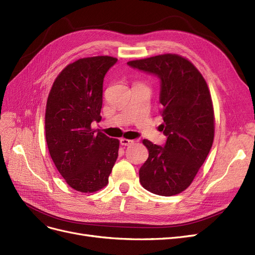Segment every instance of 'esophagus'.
Listing matches in <instances>:
<instances>
[{
	"instance_id": "esophagus-1",
	"label": "esophagus",
	"mask_w": 255,
	"mask_h": 255,
	"mask_svg": "<svg viewBox=\"0 0 255 255\" xmlns=\"http://www.w3.org/2000/svg\"><path fill=\"white\" fill-rule=\"evenodd\" d=\"M120 142H121L122 145H124V146H129V145H131V144L133 143L132 139H128V138H124V137L121 138Z\"/></svg>"
}]
</instances>
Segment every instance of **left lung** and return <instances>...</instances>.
<instances>
[{"mask_svg": "<svg viewBox=\"0 0 255 255\" xmlns=\"http://www.w3.org/2000/svg\"><path fill=\"white\" fill-rule=\"evenodd\" d=\"M160 79L164 146L144 139L149 157L139 168L145 190L172 196L191 185L207 159L214 139V111L204 78L192 62L165 54L127 62Z\"/></svg>", "mask_w": 255, "mask_h": 255, "instance_id": "obj_1", "label": "left lung"}]
</instances>
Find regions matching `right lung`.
<instances>
[{
	"label": "right lung",
	"instance_id": "add662e5",
	"mask_svg": "<svg viewBox=\"0 0 255 255\" xmlns=\"http://www.w3.org/2000/svg\"><path fill=\"white\" fill-rule=\"evenodd\" d=\"M118 59L81 58L55 79L45 111V137L55 166L74 190L93 193L108 183L120 141L92 130L101 122L103 84Z\"/></svg>",
	"mask_w": 255,
	"mask_h": 255
}]
</instances>
